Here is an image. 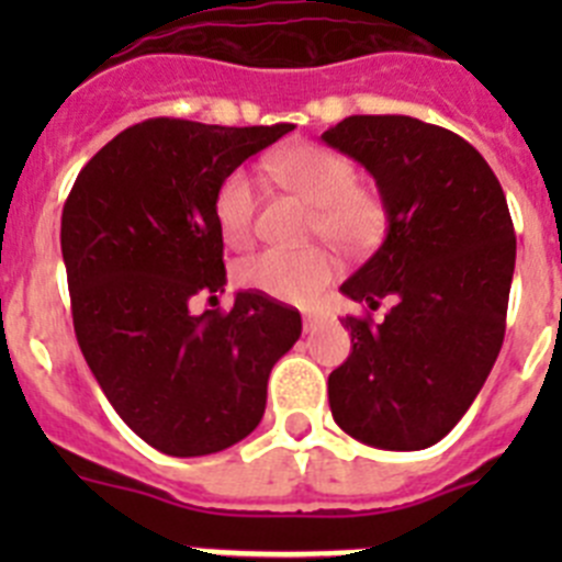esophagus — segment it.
Returning a JSON list of instances; mask_svg holds the SVG:
<instances>
[{"mask_svg": "<svg viewBox=\"0 0 562 562\" xmlns=\"http://www.w3.org/2000/svg\"><path fill=\"white\" fill-rule=\"evenodd\" d=\"M317 326V315H304V331H312Z\"/></svg>", "mask_w": 562, "mask_h": 562, "instance_id": "34e87169", "label": "esophagus"}]
</instances>
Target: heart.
Returning a JSON list of instances; mask_svg holds the SVG:
<instances>
[{
	"label": "heart",
	"instance_id": "heart-1",
	"mask_svg": "<svg viewBox=\"0 0 562 562\" xmlns=\"http://www.w3.org/2000/svg\"><path fill=\"white\" fill-rule=\"evenodd\" d=\"M278 182L315 205L312 231L342 250H366L385 227L380 196L357 186V166L346 154L317 143H297L272 160ZM256 180L236 168L213 191V222L231 247H247L256 225ZM335 258L324 247L256 252L238 265V284L278 301L310 304L335 276Z\"/></svg>",
	"mask_w": 562,
	"mask_h": 562
}]
</instances>
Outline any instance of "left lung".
<instances>
[{
    "label": "left lung",
    "instance_id": "1",
    "mask_svg": "<svg viewBox=\"0 0 562 562\" xmlns=\"http://www.w3.org/2000/svg\"><path fill=\"white\" fill-rule=\"evenodd\" d=\"M380 188L389 233L340 286L376 310L349 315L351 355L329 374V408L351 439L422 450L456 428L493 371L515 272L498 177L464 137L408 114H351L321 134Z\"/></svg>",
    "mask_w": 562,
    "mask_h": 562
}]
</instances>
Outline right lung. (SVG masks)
Masks as SVG:
<instances>
[{"mask_svg":"<svg viewBox=\"0 0 562 562\" xmlns=\"http://www.w3.org/2000/svg\"><path fill=\"white\" fill-rule=\"evenodd\" d=\"M134 123L81 168L61 213L72 324L83 360L123 422L166 456L231 448L265 416L270 371L301 337V315L261 292L193 315L225 292L213 191L292 132Z\"/></svg>","mask_w":562,"mask_h":562,"instance_id":"add662e5","label":"right lung"}]
</instances>
